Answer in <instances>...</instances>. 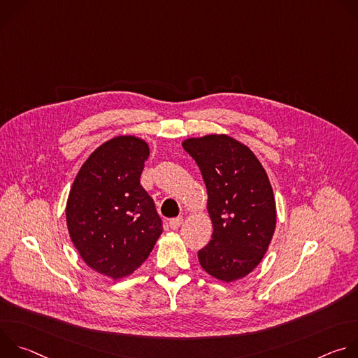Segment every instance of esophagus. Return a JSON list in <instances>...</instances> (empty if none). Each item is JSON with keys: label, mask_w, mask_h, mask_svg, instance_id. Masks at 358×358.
I'll list each match as a JSON object with an SVG mask.
<instances>
[{"label": "esophagus", "mask_w": 358, "mask_h": 358, "mask_svg": "<svg viewBox=\"0 0 358 358\" xmlns=\"http://www.w3.org/2000/svg\"><path fill=\"white\" fill-rule=\"evenodd\" d=\"M184 222V218L182 217H178V218H173L170 221V228L171 229H178L181 227V224Z\"/></svg>", "instance_id": "obj_1"}]
</instances>
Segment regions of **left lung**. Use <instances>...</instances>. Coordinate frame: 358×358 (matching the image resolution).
Wrapping results in <instances>:
<instances>
[{
  "label": "left lung",
  "mask_w": 358,
  "mask_h": 358,
  "mask_svg": "<svg viewBox=\"0 0 358 358\" xmlns=\"http://www.w3.org/2000/svg\"><path fill=\"white\" fill-rule=\"evenodd\" d=\"M207 187L213 221L210 243L198 261L210 276L235 282L264 259L276 228V203L269 177L253 151L228 134L182 141Z\"/></svg>",
  "instance_id": "1"
}]
</instances>
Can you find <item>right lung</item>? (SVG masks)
I'll use <instances>...</instances> for the list:
<instances>
[{
	"label": "right lung",
	"instance_id": "1",
	"mask_svg": "<svg viewBox=\"0 0 358 358\" xmlns=\"http://www.w3.org/2000/svg\"><path fill=\"white\" fill-rule=\"evenodd\" d=\"M148 144L116 136L80 167L66 201L69 236L83 262L113 280L130 276L163 232L155 202L140 185Z\"/></svg>",
	"mask_w": 358,
	"mask_h": 358
}]
</instances>
